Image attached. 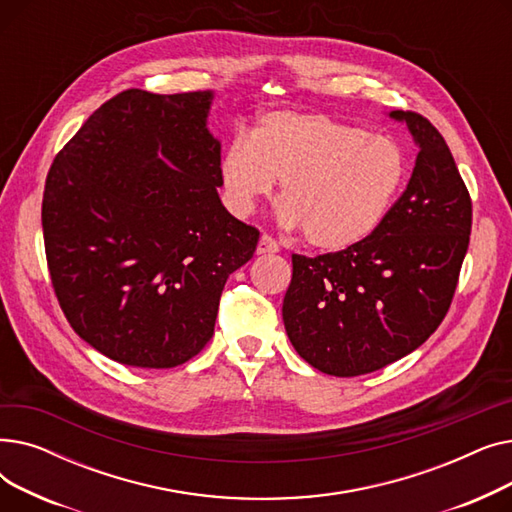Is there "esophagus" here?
<instances>
[{
	"instance_id": "34e87169",
	"label": "esophagus",
	"mask_w": 512,
	"mask_h": 512,
	"mask_svg": "<svg viewBox=\"0 0 512 512\" xmlns=\"http://www.w3.org/2000/svg\"><path fill=\"white\" fill-rule=\"evenodd\" d=\"M278 251H280L278 240L274 236H270V234H261L259 245H257V253L265 255V253H278Z\"/></svg>"
}]
</instances>
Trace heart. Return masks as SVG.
Segmentation results:
<instances>
[{
  "mask_svg": "<svg viewBox=\"0 0 512 512\" xmlns=\"http://www.w3.org/2000/svg\"><path fill=\"white\" fill-rule=\"evenodd\" d=\"M409 176L396 139L321 114H263L253 134L236 132L220 159L230 209L247 215L282 180L280 218L309 245L344 251L367 240Z\"/></svg>",
  "mask_w": 512,
  "mask_h": 512,
  "instance_id": "obj_1",
  "label": "heart"
}]
</instances>
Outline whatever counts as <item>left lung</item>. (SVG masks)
Segmentation results:
<instances>
[{
    "mask_svg": "<svg viewBox=\"0 0 512 512\" xmlns=\"http://www.w3.org/2000/svg\"><path fill=\"white\" fill-rule=\"evenodd\" d=\"M407 122L419 145L405 193L359 245L317 257L292 255L282 317L309 365L338 378L382 369L413 353L446 317L471 234V197L436 126Z\"/></svg>",
    "mask_w": 512,
    "mask_h": 512,
    "instance_id": "left-lung-1",
    "label": "left lung"
}]
</instances>
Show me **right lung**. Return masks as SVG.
<instances>
[{"label": "right lung", "mask_w": 512, "mask_h": 512, "mask_svg": "<svg viewBox=\"0 0 512 512\" xmlns=\"http://www.w3.org/2000/svg\"><path fill=\"white\" fill-rule=\"evenodd\" d=\"M211 91L126 89L53 159L41 222L72 330L122 365L186 363L213 336L224 284L259 230L222 205Z\"/></svg>", "instance_id": "obj_1"}]
</instances>
